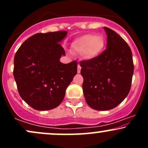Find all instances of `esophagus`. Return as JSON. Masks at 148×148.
I'll use <instances>...</instances> for the list:
<instances>
[{
  "label": "esophagus",
  "mask_w": 148,
  "mask_h": 148,
  "mask_svg": "<svg viewBox=\"0 0 148 148\" xmlns=\"http://www.w3.org/2000/svg\"><path fill=\"white\" fill-rule=\"evenodd\" d=\"M81 66H80V64H78V68H77V72L78 73L81 72Z\"/></svg>",
  "instance_id": "1"
}]
</instances>
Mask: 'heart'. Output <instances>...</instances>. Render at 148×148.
Wrapping results in <instances>:
<instances>
[{
  "label": "heart",
  "instance_id": "1",
  "mask_svg": "<svg viewBox=\"0 0 148 148\" xmlns=\"http://www.w3.org/2000/svg\"><path fill=\"white\" fill-rule=\"evenodd\" d=\"M105 47V40L102 36L95 34H86L73 41L72 49L74 52L83 54L86 59L99 56Z\"/></svg>",
  "mask_w": 148,
  "mask_h": 148
}]
</instances>
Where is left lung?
Listing matches in <instances>:
<instances>
[{
    "instance_id": "1",
    "label": "left lung",
    "mask_w": 148,
    "mask_h": 148,
    "mask_svg": "<svg viewBox=\"0 0 148 148\" xmlns=\"http://www.w3.org/2000/svg\"><path fill=\"white\" fill-rule=\"evenodd\" d=\"M104 30L106 49L99 56L80 62L86 103L97 111L114 108L126 98L134 74L130 47L114 30Z\"/></svg>"
}]
</instances>
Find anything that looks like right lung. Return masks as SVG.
Returning a JSON list of instances; mask_svg holds the SVG:
<instances>
[{
	"mask_svg": "<svg viewBox=\"0 0 148 148\" xmlns=\"http://www.w3.org/2000/svg\"><path fill=\"white\" fill-rule=\"evenodd\" d=\"M67 31L37 33L21 45L14 56L13 74L19 95L37 111L60 104L77 73V62H60L65 55L60 42Z\"/></svg>",
	"mask_w": 148,
	"mask_h": 148,
	"instance_id": "add662e5",
	"label": "right lung"
}]
</instances>
